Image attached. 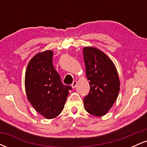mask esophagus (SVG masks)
Listing matches in <instances>:
<instances>
[{
	"label": "esophagus",
	"instance_id": "esophagus-1",
	"mask_svg": "<svg viewBox=\"0 0 147 147\" xmlns=\"http://www.w3.org/2000/svg\"><path fill=\"white\" fill-rule=\"evenodd\" d=\"M77 81H74V82H72V88H75L76 87V86H77Z\"/></svg>",
	"mask_w": 147,
	"mask_h": 147
}]
</instances>
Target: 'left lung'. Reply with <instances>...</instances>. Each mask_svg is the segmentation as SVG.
I'll list each match as a JSON object with an SVG mask.
<instances>
[{
    "label": "left lung",
    "mask_w": 147,
    "mask_h": 147,
    "mask_svg": "<svg viewBox=\"0 0 147 147\" xmlns=\"http://www.w3.org/2000/svg\"><path fill=\"white\" fill-rule=\"evenodd\" d=\"M86 74L90 91L84 98V109L95 116L104 115L112 107L119 91V79L113 62L99 49H83Z\"/></svg>",
    "instance_id": "8db88e82"
}]
</instances>
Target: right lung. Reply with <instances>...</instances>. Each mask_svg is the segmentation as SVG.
<instances>
[{"instance_id":"add662e5","label":"right lung","mask_w":147,"mask_h":147,"mask_svg":"<svg viewBox=\"0 0 147 147\" xmlns=\"http://www.w3.org/2000/svg\"><path fill=\"white\" fill-rule=\"evenodd\" d=\"M53 52L38 53L27 67L25 87L28 101L38 113L47 119L56 117L63 110L72 90L63 84L52 64Z\"/></svg>"}]
</instances>
